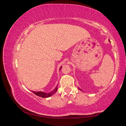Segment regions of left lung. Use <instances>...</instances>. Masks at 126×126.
<instances>
[{
    "label": "left lung",
    "instance_id": "8db88e82",
    "mask_svg": "<svg viewBox=\"0 0 126 126\" xmlns=\"http://www.w3.org/2000/svg\"><path fill=\"white\" fill-rule=\"evenodd\" d=\"M109 41H110V40H109ZM79 90H80V91H82V90H81V89H80V88H79Z\"/></svg>",
    "mask_w": 126,
    "mask_h": 126
}]
</instances>
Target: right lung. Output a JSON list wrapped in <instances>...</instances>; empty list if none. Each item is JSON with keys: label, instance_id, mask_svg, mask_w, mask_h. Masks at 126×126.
Segmentation results:
<instances>
[{"label": "right lung", "instance_id": "add662e5", "mask_svg": "<svg viewBox=\"0 0 126 126\" xmlns=\"http://www.w3.org/2000/svg\"><path fill=\"white\" fill-rule=\"evenodd\" d=\"M62 67H61L60 68V70ZM57 89H58V87L57 86L55 87L54 90H53L52 92H50L49 93H45L44 92H41V91H38V92H34V91H32L33 93H34L35 95H37V96H39L42 98H47L52 96L55 93H56L57 91Z\"/></svg>", "mask_w": 126, "mask_h": 126}]
</instances>
